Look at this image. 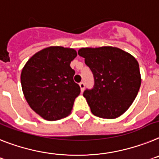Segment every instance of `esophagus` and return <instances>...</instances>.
Returning <instances> with one entry per match:
<instances>
[{"mask_svg":"<svg viewBox=\"0 0 159 159\" xmlns=\"http://www.w3.org/2000/svg\"><path fill=\"white\" fill-rule=\"evenodd\" d=\"M79 86H80V88H81V92H83L84 89H85V83H84V82H80Z\"/></svg>","mask_w":159,"mask_h":159,"instance_id":"34e87169","label":"esophagus"}]
</instances>
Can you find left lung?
<instances>
[{
  "instance_id": "1",
  "label": "left lung",
  "mask_w": 159,
  "mask_h": 159,
  "mask_svg": "<svg viewBox=\"0 0 159 159\" xmlns=\"http://www.w3.org/2000/svg\"><path fill=\"white\" fill-rule=\"evenodd\" d=\"M78 55L94 77V86L83 93L93 115L118 118L129 108L139 93L141 74L138 61L130 53L112 46L81 48Z\"/></svg>"
}]
</instances>
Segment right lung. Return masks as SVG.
Instances as JSON below:
<instances>
[{"label":"right lung","instance_id":"right-lung-1","mask_svg":"<svg viewBox=\"0 0 159 159\" xmlns=\"http://www.w3.org/2000/svg\"><path fill=\"white\" fill-rule=\"evenodd\" d=\"M77 57L72 48L49 46L30 57L22 69L20 83L25 98L36 114L48 121L71 113L80 86L74 81L70 63Z\"/></svg>","mask_w":159,"mask_h":159}]
</instances>
